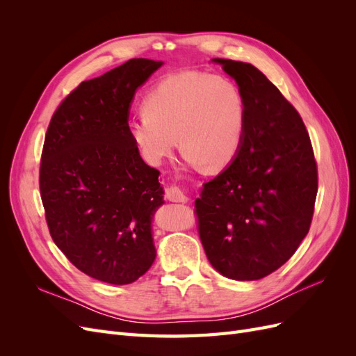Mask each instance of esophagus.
Masks as SVG:
<instances>
[{"label": "esophagus", "instance_id": "obj_1", "mask_svg": "<svg viewBox=\"0 0 356 356\" xmlns=\"http://www.w3.org/2000/svg\"><path fill=\"white\" fill-rule=\"evenodd\" d=\"M165 196L170 202H187L188 200L187 191L182 188V187H179V186H170V187H168Z\"/></svg>", "mask_w": 356, "mask_h": 356}]
</instances>
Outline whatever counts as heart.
<instances>
[{"label": "heart", "mask_w": 356, "mask_h": 356, "mask_svg": "<svg viewBox=\"0 0 356 356\" xmlns=\"http://www.w3.org/2000/svg\"><path fill=\"white\" fill-rule=\"evenodd\" d=\"M143 113L127 124V132L152 163L166 157L177 141L190 163L218 170L238 154L245 134L238 86L209 72L166 75L145 95Z\"/></svg>", "instance_id": "obj_1"}]
</instances>
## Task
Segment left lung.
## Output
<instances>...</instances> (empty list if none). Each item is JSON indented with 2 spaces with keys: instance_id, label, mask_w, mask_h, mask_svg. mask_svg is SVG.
<instances>
[{
  "instance_id": "1",
  "label": "left lung",
  "mask_w": 356,
  "mask_h": 356,
  "mask_svg": "<svg viewBox=\"0 0 356 356\" xmlns=\"http://www.w3.org/2000/svg\"><path fill=\"white\" fill-rule=\"evenodd\" d=\"M212 62L239 86L246 120L238 154L195 202L199 236L215 270L257 281L285 264L309 233L316 161L300 114L260 70Z\"/></svg>"
}]
</instances>
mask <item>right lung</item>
<instances>
[{
  "mask_svg": "<svg viewBox=\"0 0 356 356\" xmlns=\"http://www.w3.org/2000/svg\"><path fill=\"white\" fill-rule=\"evenodd\" d=\"M163 62L131 59L83 81L53 114L40 191L53 242L98 281L126 285L156 260L152 222L163 187L127 132L138 88Z\"/></svg>",
  "mask_w": 356,
  "mask_h": 356,
  "instance_id": "add662e5",
  "label": "right lung"
}]
</instances>
